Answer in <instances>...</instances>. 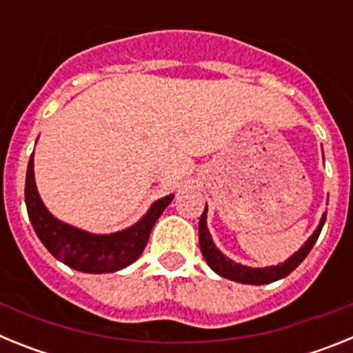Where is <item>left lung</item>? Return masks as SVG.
I'll list each match as a JSON object with an SVG mask.
<instances>
[{
    "instance_id": "obj_1",
    "label": "left lung",
    "mask_w": 353,
    "mask_h": 353,
    "mask_svg": "<svg viewBox=\"0 0 353 353\" xmlns=\"http://www.w3.org/2000/svg\"><path fill=\"white\" fill-rule=\"evenodd\" d=\"M325 217L327 214H323L322 221H320V224H318L316 228V232H314L313 235L307 239V242H305L292 258H288L285 263L276 265V267H265V269H251V267H244V265H239L235 263V261L228 260L223 252L215 248L214 242H212L210 233H208L207 207H205V212L201 214V217H199V249H201V254H203V258L207 260L208 267H210L214 272L219 274V276L228 277V279H232V281L236 283H244V285H267V283H272L277 281V279L286 277L304 261V258L310 254L314 242L318 240V235L322 232Z\"/></svg>"
}]
</instances>
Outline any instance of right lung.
<instances>
[{
  "label": "right lung",
  "instance_id": "right-lung-1",
  "mask_svg": "<svg viewBox=\"0 0 353 353\" xmlns=\"http://www.w3.org/2000/svg\"><path fill=\"white\" fill-rule=\"evenodd\" d=\"M24 199L30 221L37 236L56 260L63 261L70 269L86 274H105L120 270L141 256L150 239V232L164 208L171 203L173 194L152 205L143 219L123 232L111 235H92L74 226L61 223L43 207L33 176V155L28 162Z\"/></svg>",
  "mask_w": 353,
  "mask_h": 353
}]
</instances>
